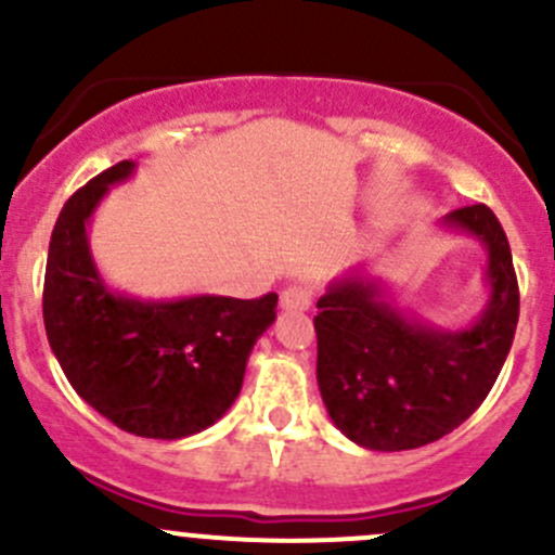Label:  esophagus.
Masks as SVG:
<instances>
[{"mask_svg":"<svg viewBox=\"0 0 555 555\" xmlns=\"http://www.w3.org/2000/svg\"><path fill=\"white\" fill-rule=\"evenodd\" d=\"M279 306H282L284 311L304 313L311 309V293L306 287H287L279 295Z\"/></svg>","mask_w":555,"mask_h":555,"instance_id":"obj_1","label":"esophagus"}]
</instances>
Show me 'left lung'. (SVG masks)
<instances>
[{"label": "left lung", "instance_id": "left-lung-1", "mask_svg": "<svg viewBox=\"0 0 555 555\" xmlns=\"http://www.w3.org/2000/svg\"><path fill=\"white\" fill-rule=\"evenodd\" d=\"M486 249L489 300L473 324L435 327L402 311L365 266L317 300V382L335 427L371 451H408L467 422L500 376L518 324L511 244L494 211L464 206L440 220Z\"/></svg>", "mask_w": 555, "mask_h": 555}]
</instances>
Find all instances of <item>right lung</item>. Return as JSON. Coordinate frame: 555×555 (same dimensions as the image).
I'll list each match as a JSON object with an SVG mask.
<instances>
[{"label":"right lung","instance_id":"1","mask_svg":"<svg viewBox=\"0 0 555 555\" xmlns=\"http://www.w3.org/2000/svg\"><path fill=\"white\" fill-rule=\"evenodd\" d=\"M133 171V160H120L61 209L44 268V333L77 395L115 427L179 440L204 433L236 402L246 360L276 319L279 298L155 300L109 287L91 255L88 225L112 184Z\"/></svg>","mask_w":555,"mask_h":555}]
</instances>
